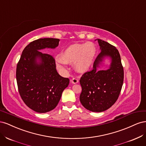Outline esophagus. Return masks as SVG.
<instances>
[{"mask_svg":"<svg viewBox=\"0 0 146 146\" xmlns=\"http://www.w3.org/2000/svg\"><path fill=\"white\" fill-rule=\"evenodd\" d=\"M70 82H72V83L76 84V83H77L78 82V80L77 78L74 77V78H72L71 80H70Z\"/></svg>","mask_w":146,"mask_h":146,"instance_id":"34e87169","label":"esophagus"}]
</instances>
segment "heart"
I'll use <instances>...</instances> for the list:
<instances>
[{
  "label": "heart",
  "instance_id": "b5f03b06",
  "mask_svg": "<svg viewBox=\"0 0 146 146\" xmlns=\"http://www.w3.org/2000/svg\"><path fill=\"white\" fill-rule=\"evenodd\" d=\"M96 54V48L93 43H75L70 45L60 54L56 60L57 68L64 70L66 63H73L77 72L84 73L90 69Z\"/></svg>",
  "mask_w": 146,
  "mask_h": 146
}]
</instances>
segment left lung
<instances>
[{
    "label": "left lung",
    "instance_id": "1",
    "mask_svg": "<svg viewBox=\"0 0 146 146\" xmlns=\"http://www.w3.org/2000/svg\"><path fill=\"white\" fill-rule=\"evenodd\" d=\"M101 52L97 57L93 68L84 73L80 80L82 92L80 100L86 109L93 112L108 110L117 100L123 82V69L121 56L116 47L98 39ZM105 56L112 63L107 70H98Z\"/></svg>",
    "mask_w": 146,
    "mask_h": 146
}]
</instances>
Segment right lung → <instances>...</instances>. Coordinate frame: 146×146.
<instances>
[{
	"instance_id": "right-lung-1",
	"label": "right lung",
	"mask_w": 146,
	"mask_h": 146,
	"mask_svg": "<svg viewBox=\"0 0 146 146\" xmlns=\"http://www.w3.org/2000/svg\"><path fill=\"white\" fill-rule=\"evenodd\" d=\"M59 39L40 38L31 42L22 53L16 67V80L19 94L25 105L37 113L54 110L69 79L61 77L56 69L55 58L39 50L55 48ZM38 58L40 60L37 62Z\"/></svg>"
}]
</instances>
